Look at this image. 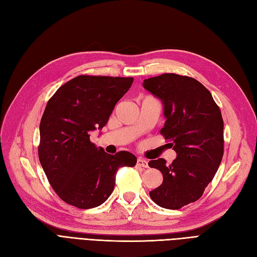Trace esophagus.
Masks as SVG:
<instances>
[{
    "label": "esophagus",
    "mask_w": 257,
    "mask_h": 257,
    "mask_svg": "<svg viewBox=\"0 0 257 257\" xmlns=\"http://www.w3.org/2000/svg\"><path fill=\"white\" fill-rule=\"evenodd\" d=\"M136 164H137V166H141V167H145V168L148 167V162H147L146 160L142 159V158H139V159L137 160Z\"/></svg>",
    "instance_id": "34e87169"
}]
</instances>
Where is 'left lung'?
Segmentation results:
<instances>
[{
  "mask_svg": "<svg viewBox=\"0 0 257 257\" xmlns=\"http://www.w3.org/2000/svg\"><path fill=\"white\" fill-rule=\"evenodd\" d=\"M143 85L162 100L166 121L161 134L177 153L169 165L164 159L149 162L163 174L162 184L149 195L162 208L180 209L201 197L221 164L222 113L209 90L191 77L163 74Z\"/></svg>",
  "mask_w": 257,
  "mask_h": 257,
  "instance_id": "obj_1",
  "label": "left lung"
}]
</instances>
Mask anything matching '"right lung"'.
Segmentation results:
<instances>
[{"label":"right lung","mask_w":257,"mask_h":257,"mask_svg":"<svg viewBox=\"0 0 257 257\" xmlns=\"http://www.w3.org/2000/svg\"><path fill=\"white\" fill-rule=\"evenodd\" d=\"M133 80L80 75L61 85L48 100L40 124L38 158L52 189L68 205L80 209L102 205L113 191L116 170L136 165L134 154H108L90 141L91 132L106 125Z\"/></svg>","instance_id":"add662e5"}]
</instances>
